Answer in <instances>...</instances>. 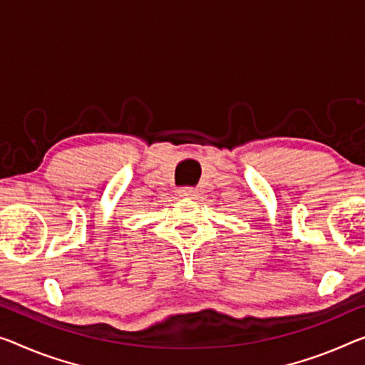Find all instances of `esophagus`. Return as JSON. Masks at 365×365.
<instances>
[{
    "label": "esophagus",
    "mask_w": 365,
    "mask_h": 365,
    "mask_svg": "<svg viewBox=\"0 0 365 365\" xmlns=\"http://www.w3.org/2000/svg\"><path fill=\"white\" fill-rule=\"evenodd\" d=\"M178 194L181 195V197H194V195L197 194V190L194 187H179Z\"/></svg>",
    "instance_id": "obj_1"
}]
</instances>
